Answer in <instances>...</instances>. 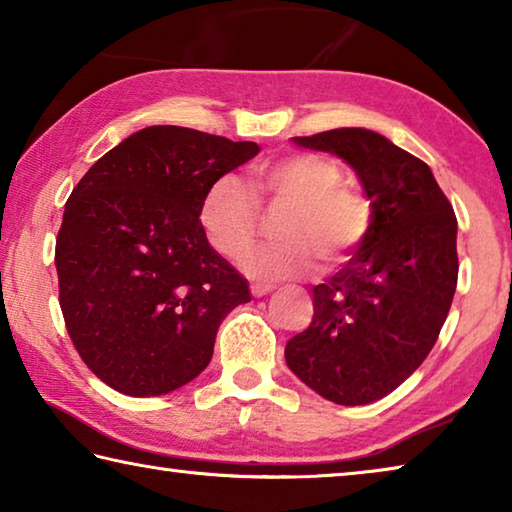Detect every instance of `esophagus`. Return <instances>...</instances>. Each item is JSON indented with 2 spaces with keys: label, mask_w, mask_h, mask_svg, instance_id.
<instances>
[{
  "label": "esophagus",
  "mask_w": 512,
  "mask_h": 512,
  "mask_svg": "<svg viewBox=\"0 0 512 512\" xmlns=\"http://www.w3.org/2000/svg\"><path fill=\"white\" fill-rule=\"evenodd\" d=\"M273 291L271 284H250V293H253L255 298H262V296H268V293Z\"/></svg>",
  "instance_id": "1"
}]
</instances>
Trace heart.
Listing matches in <instances>:
<instances>
[{"label":"heart","instance_id":"obj_1","mask_svg":"<svg viewBox=\"0 0 512 512\" xmlns=\"http://www.w3.org/2000/svg\"><path fill=\"white\" fill-rule=\"evenodd\" d=\"M287 203L277 221L280 244L253 250L241 259V271L257 282L307 275L316 255L325 264L348 259L372 228V203L359 187L343 183L334 160L318 153H289L250 167L248 187L225 173L207 187L198 221L207 244L225 259H237L253 246L259 205Z\"/></svg>","mask_w":512,"mask_h":512}]
</instances>
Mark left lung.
Wrapping results in <instances>:
<instances>
[{"label":"left lung","instance_id":"left-lung-1","mask_svg":"<svg viewBox=\"0 0 512 512\" xmlns=\"http://www.w3.org/2000/svg\"><path fill=\"white\" fill-rule=\"evenodd\" d=\"M357 171L372 228L339 273L314 291L311 325L284 348L287 366L329 402L370 404L427 359L452 307L456 214L420 158L366 128L293 137Z\"/></svg>","mask_w":512,"mask_h":512}]
</instances>
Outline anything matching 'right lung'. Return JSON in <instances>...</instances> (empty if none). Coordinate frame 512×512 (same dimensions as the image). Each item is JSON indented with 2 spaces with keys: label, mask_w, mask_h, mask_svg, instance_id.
Returning a JSON list of instances; mask_svg holds the SVG:
<instances>
[{
  "label": "right lung",
  "mask_w": 512,
  "mask_h": 512,
  "mask_svg": "<svg viewBox=\"0 0 512 512\" xmlns=\"http://www.w3.org/2000/svg\"><path fill=\"white\" fill-rule=\"evenodd\" d=\"M259 153L183 126H149L92 164L56 237L58 296L76 352L133 397L201 375L221 320L250 300L198 221L216 178Z\"/></svg>",
  "instance_id": "add662e5"
}]
</instances>
